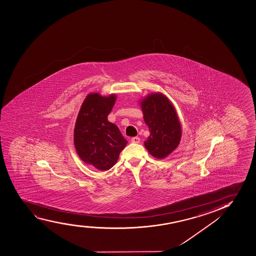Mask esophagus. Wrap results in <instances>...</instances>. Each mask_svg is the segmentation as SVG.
<instances>
[{
    "mask_svg": "<svg viewBox=\"0 0 256 256\" xmlns=\"http://www.w3.org/2000/svg\"><path fill=\"white\" fill-rule=\"evenodd\" d=\"M140 140L139 137H132V139H131V142L132 143H140Z\"/></svg>",
    "mask_w": 256,
    "mask_h": 256,
    "instance_id": "34e87169",
    "label": "esophagus"
}]
</instances>
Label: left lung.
I'll return each instance as SVG.
<instances>
[{
	"label": "left lung",
	"mask_w": 256,
	"mask_h": 256,
	"mask_svg": "<svg viewBox=\"0 0 256 256\" xmlns=\"http://www.w3.org/2000/svg\"><path fill=\"white\" fill-rule=\"evenodd\" d=\"M144 120L150 136L144 142L154 157L164 158L176 149L181 139V126L176 111L168 98L155 93L142 102Z\"/></svg>",
	"instance_id": "1"
}]
</instances>
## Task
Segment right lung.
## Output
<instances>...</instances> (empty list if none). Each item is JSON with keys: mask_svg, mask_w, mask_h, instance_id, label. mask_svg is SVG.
<instances>
[{"mask_svg": "<svg viewBox=\"0 0 256 256\" xmlns=\"http://www.w3.org/2000/svg\"><path fill=\"white\" fill-rule=\"evenodd\" d=\"M116 96L90 94L82 102L74 130V144L82 160L96 169H110L125 148L126 140L114 124L108 120Z\"/></svg>", "mask_w": 256, "mask_h": 256, "instance_id": "1", "label": "right lung"}]
</instances>
